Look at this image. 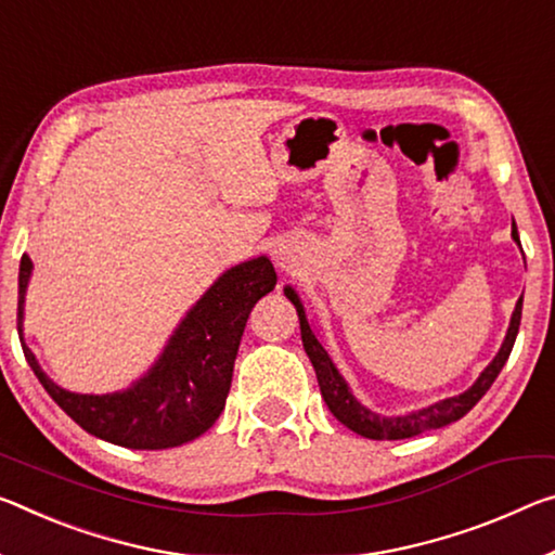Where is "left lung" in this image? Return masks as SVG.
<instances>
[{
    "label": "left lung",
    "instance_id": "left-lung-1",
    "mask_svg": "<svg viewBox=\"0 0 555 555\" xmlns=\"http://www.w3.org/2000/svg\"><path fill=\"white\" fill-rule=\"evenodd\" d=\"M512 236H514V242L521 246V242H518L516 224H512ZM284 294H286L288 301L296 306L298 323H301V340H304L306 356L311 358L313 371H315V377H319V388H321V395H323L325 404H328V410L333 412V417H336L338 422H343V425H346L348 429H353L356 435L367 437V439H404V437H415V435L427 433V429L444 427V425H450V422H456L460 417L467 415V412L474 408V404H477L483 398V392L491 388V383L496 380V375L501 373V367H504L508 356H512L518 325H521V306H524V296H521L516 301V309L512 313V323H508L506 338H504V343H501L496 358L491 360L487 367H483V373L477 377V383H474L469 390H464L462 395H454V398L439 400L435 404H429V408H422L417 412H410V415L383 417V415H375L373 410H367L365 404H360L353 398V392H350L348 383L343 380V375L338 373V367L333 365L328 350L321 346V340L315 338V333L311 331V323H309V319H306L304 304H301V298H298V294L294 292L292 286H286Z\"/></svg>",
    "mask_w": 555,
    "mask_h": 555
}]
</instances>
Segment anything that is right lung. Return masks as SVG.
<instances>
[{
    "label": "right lung",
    "mask_w": 555,
    "mask_h": 555,
    "mask_svg": "<svg viewBox=\"0 0 555 555\" xmlns=\"http://www.w3.org/2000/svg\"><path fill=\"white\" fill-rule=\"evenodd\" d=\"M31 259L20 263V313L16 328L26 363L43 390L88 435L128 450H167L205 435L222 415L230 395L234 358L246 319L261 296L274 292L276 271L267 257L227 269L167 340L160 358L128 390L81 395L64 390L41 371L24 343V296Z\"/></svg>",
    "instance_id": "right-lung-1"
}]
</instances>
